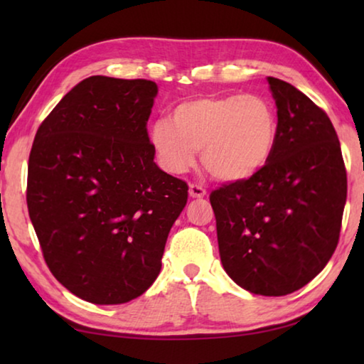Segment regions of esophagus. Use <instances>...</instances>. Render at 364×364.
Segmentation results:
<instances>
[{
    "label": "esophagus",
    "instance_id": "esophagus-1",
    "mask_svg": "<svg viewBox=\"0 0 364 364\" xmlns=\"http://www.w3.org/2000/svg\"><path fill=\"white\" fill-rule=\"evenodd\" d=\"M207 194V191L199 186V184H189V196L193 197V199H200V197H204Z\"/></svg>",
    "mask_w": 364,
    "mask_h": 364
}]
</instances>
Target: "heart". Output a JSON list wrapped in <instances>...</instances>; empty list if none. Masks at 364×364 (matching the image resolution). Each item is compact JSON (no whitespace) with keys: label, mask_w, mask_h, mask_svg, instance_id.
Listing matches in <instances>:
<instances>
[{"label":"heart","mask_w":364,"mask_h":364,"mask_svg":"<svg viewBox=\"0 0 364 364\" xmlns=\"http://www.w3.org/2000/svg\"><path fill=\"white\" fill-rule=\"evenodd\" d=\"M149 139L160 165L171 173L188 171L200 149L202 165L215 178L242 181L273 157L278 117L258 95L197 97L178 104L171 122H154Z\"/></svg>","instance_id":"obj_1"}]
</instances>
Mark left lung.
I'll list each match as a JSON object with an SVG mask.
<instances>
[{"instance_id":"left-lung-1","label":"left lung","mask_w":364,"mask_h":364,"mask_svg":"<svg viewBox=\"0 0 364 364\" xmlns=\"http://www.w3.org/2000/svg\"><path fill=\"white\" fill-rule=\"evenodd\" d=\"M278 143L249 180L215 189L220 258L245 291L292 294L334 254L347 200V171L329 117L291 83L268 77Z\"/></svg>"}]
</instances>
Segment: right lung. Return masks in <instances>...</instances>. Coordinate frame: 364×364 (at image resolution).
Masks as SVG:
<instances>
[{
  "mask_svg": "<svg viewBox=\"0 0 364 364\" xmlns=\"http://www.w3.org/2000/svg\"><path fill=\"white\" fill-rule=\"evenodd\" d=\"M156 96L151 80L93 75L36 132L30 220L54 278L91 304H127L152 286L188 202V184L154 162L146 125Z\"/></svg>",
  "mask_w": 364,
  "mask_h": 364,
  "instance_id": "obj_1",
  "label": "right lung"
}]
</instances>
